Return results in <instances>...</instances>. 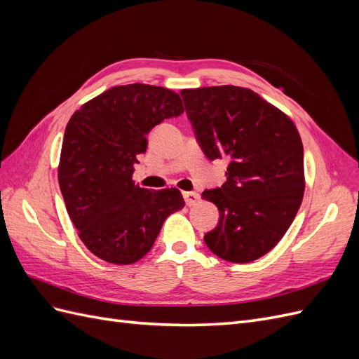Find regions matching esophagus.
Masks as SVG:
<instances>
[{
    "label": "esophagus",
    "instance_id": "1",
    "mask_svg": "<svg viewBox=\"0 0 359 359\" xmlns=\"http://www.w3.org/2000/svg\"><path fill=\"white\" fill-rule=\"evenodd\" d=\"M182 196H184V201H186V203L189 206L194 205V203L199 201V194L196 191H184Z\"/></svg>",
    "mask_w": 359,
    "mask_h": 359
}]
</instances>
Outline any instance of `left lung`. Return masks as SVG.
Returning a JSON list of instances; mask_svg holds the SVG:
<instances>
[{"label": "left lung", "mask_w": 359, "mask_h": 359, "mask_svg": "<svg viewBox=\"0 0 359 359\" xmlns=\"http://www.w3.org/2000/svg\"><path fill=\"white\" fill-rule=\"evenodd\" d=\"M181 97L203 154L229 161L223 186L202 193L220 214L205 244L227 262H252L277 245L301 206L306 184L298 130L241 86L182 90Z\"/></svg>", "instance_id": "obj_1"}]
</instances>
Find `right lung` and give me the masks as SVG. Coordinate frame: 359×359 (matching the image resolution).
Returning <instances> with one entry per match:
<instances>
[{"instance_id":"obj_1","label":"right lung","mask_w":359,"mask_h":359,"mask_svg":"<svg viewBox=\"0 0 359 359\" xmlns=\"http://www.w3.org/2000/svg\"><path fill=\"white\" fill-rule=\"evenodd\" d=\"M182 112L177 93L132 83L97 95L70 118L58 182L79 238L97 257L116 265L137 262L168 217L184 208L180 190L154 191L132 180L148 133Z\"/></svg>"}]
</instances>
